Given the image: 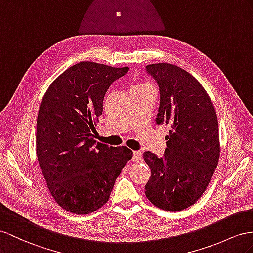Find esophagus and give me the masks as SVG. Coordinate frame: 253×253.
Wrapping results in <instances>:
<instances>
[{
  "mask_svg": "<svg viewBox=\"0 0 253 253\" xmlns=\"http://www.w3.org/2000/svg\"><path fill=\"white\" fill-rule=\"evenodd\" d=\"M132 160L134 163H140L142 160V153L139 151H134L133 152V156H132Z\"/></svg>",
  "mask_w": 253,
  "mask_h": 253,
  "instance_id": "esophagus-1",
  "label": "esophagus"
}]
</instances>
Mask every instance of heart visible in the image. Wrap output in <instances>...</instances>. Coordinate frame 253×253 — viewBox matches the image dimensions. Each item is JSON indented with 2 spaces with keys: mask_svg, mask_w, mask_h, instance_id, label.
<instances>
[{
  "mask_svg": "<svg viewBox=\"0 0 253 253\" xmlns=\"http://www.w3.org/2000/svg\"><path fill=\"white\" fill-rule=\"evenodd\" d=\"M138 86H142V85H138Z\"/></svg>",
  "mask_w": 253,
  "mask_h": 253,
  "instance_id": "obj_1",
  "label": "heart"
}]
</instances>
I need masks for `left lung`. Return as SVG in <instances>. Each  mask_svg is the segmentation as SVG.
Returning a JSON list of instances; mask_svg holds the SVG:
<instances>
[{
  "label": "left lung",
  "mask_w": 253,
  "mask_h": 253,
  "mask_svg": "<svg viewBox=\"0 0 253 253\" xmlns=\"http://www.w3.org/2000/svg\"><path fill=\"white\" fill-rule=\"evenodd\" d=\"M146 71L159 86L156 123L169 124L171 130L163 157L143 154L151 169L145 194L159 209L179 211L197 202L217 168V114L203 86L183 68L158 63L147 65Z\"/></svg>",
  "instance_id": "1"
}]
</instances>
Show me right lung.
I'll return each instance as SVG.
<instances>
[{"label": "right lung", "instance_id": "add662e5", "mask_svg": "<svg viewBox=\"0 0 253 253\" xmlns=\"http://www.w3.org/2000/svg\"><path fill=\"white\" fill-rule=\"evenodd\" d=\"M129 70L80 62L51 83L37 116L36 154L51 196L86 215L107 203L132 151L97 143L93 133L109 86Z\"/></svg>", "mask_w": 253, "mask_h": 253}]
</instances>
